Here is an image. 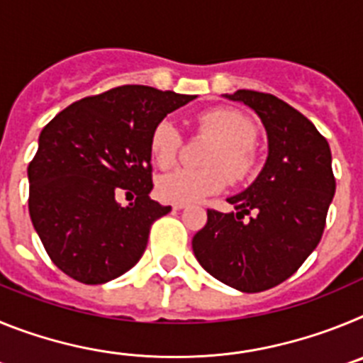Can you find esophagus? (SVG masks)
I'll return each instance as SVG.
<instances>
[{
	"label": "esophagus",
	"mask_w": 363,
	"mask_h": 363,
	"mask_svg": "<svg viewBox=\"0 0 363 363\" xmlns=\"http://www.w3.org/2000/svg\"><path fill=\"white\" fill-rule=\"evenodd\" d=\"M187 207V203H184V201H176V203H172V209L174 211H182Z\"/></svg>",
	"instance_id": "obj_1"
}]
</instances>
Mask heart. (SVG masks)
Instances as JSON below:
<instances>
[{
  "label": "heart",
  "instance_id": "obj_1",
  "mask_svg": "<svg viewBox=\"0 0 363 363\" xmlns=\"http://www.w3.org/2000/svg\"><path fill=\"white\" fill-rule=\"evenodd\" d=\"M198 130L213 138L216 145L205 165L209 169H178L158 179V192L169 201H196L223 191L233 182H245L258 171V152L255 149L256 127L245 114L234 108L218 107L198 116ZM182 149V134L171 120H162L152 138L150 154L160 169L176 165Z\"/></svg>",
  "mask_w": 363,
  "mask_h": 363
}]
</instances>
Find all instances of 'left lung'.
Returning <instances> with one entry per match:
<instances>
[{"label":"left lung","mask_w":363,"mask_h":363,"mask_svg":"<svg viewBox=\"0 0 363 363\" xmlns=\"http://www.w3.org/2000/svg\"><path fill=\"white\" fill-rule=\"evenodd\" d=\"M256 112L269 152L258 178L227 198L236 213L207 211L192 251L211 277L242 293L281 284L316 249L336 191L331 149L301 112L256 91L223 94Z\"/></svg>","instance_id":"8db88e82"}]
</instances>
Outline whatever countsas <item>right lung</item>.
<instances>
[{"label": "right lung", "instance_id": "1", "mask_svg": "<svg viewBox=\"0 0 363 363\" xmlns=\"http://www.w3.org/2000/svg\"><path fill=\"white\" fill-rule=\"evenodd\" d=\"M194 98L121 85L79 99L45 125L28 163V213L67 277L105 284L140 262L150 225L171 211L149 198L150 138L169 112ZM120 190L137 200L123 208Z\"/></svg>", "mask_w": 363, "mask_h": 363}]
</instances>
